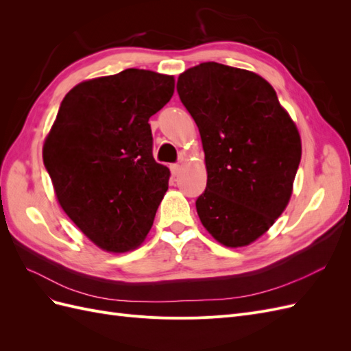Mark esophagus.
I'll list each match as a JSON object with an SVG mask.
<instances>
[{"label":"esophagus","mask_w":351,"mask_h":351,"mask_svg":"<svg viewBox=\"0 0 351 351\" xmlns=\"http://www.w3.org/2000/svg\"><path fill=\"white\" fill-rule=\"evenodd\" d=\"M169 169H171V174L173 176H178L180 171H182V167H180L178 164H173L171 167H169Z\"/></svg>","instance_id":"esophagus-1"}]
</instances>
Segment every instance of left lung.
Returning a JSON list of instances; mask_svg holds the SVG:
<instances>
[{"label":"left lung","instance_id":"1","mask_svg":"<svg viewBox=\"0 0 351 351\" xmlns=\"http://www.w3.org/2000/svg\"><path fill=\"white\" fill-rule=\"evenodd\" d=\"M177 92L205 152L202 226L227 247L249 246L290 202L302 158L297 125L271 84L249 70L202 62L180 74Z\"/></svg>","mask_w":351,"mask_h":351}]
</instances>
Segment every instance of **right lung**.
I'll use <instances>...</instances> for the list:
<instances>
[{"label": "right lung", "mask_w": 351, "mask_h": 351, "mask_svg": "<svg viewBox=\"0 0 351 351\" xmlns=\"http://www.w3.org/2000/svg\"><path fill=\"white\" fill-rule=\"evenodd\" d=\"M174 76L127 69L76 84L44 143V164L67 217L105 252L139 247L168 189L149 119L171 99Z\"/></svg>", "instance_id": "add662e5"}]
</instances>
